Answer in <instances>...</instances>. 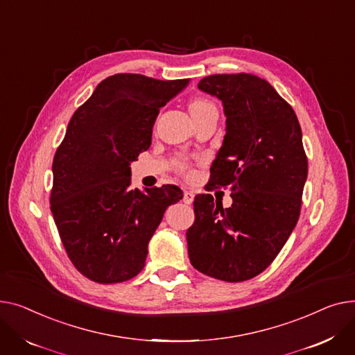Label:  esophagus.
<instances>
[{"instance_id": "1", "label": "esophagus", "mask_w": 355, "mask_h": 355, "mask_svg": "<svg viewBox=\"0 0 355 355\" xmlns=\"http://www.w3.org/2000/svg\"><path fill=\"white\" fill-rule=\"evenodd\" d=\"M193 198H195L193 192H189V191H184V192H183V202H184V203L191 205V203L193 202Z\"/></svg>"}]
</instances>
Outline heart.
I'll return each mask as SVG.
<instances>
[{
    "mask_svg": "<svg viewBox=\"0 0 355 355\" xmlns=\"http://www.w3.org/2000/svg\"><path fill=\"white\" fill-rule=\"evenodd\" d=\"M189 110H191V114H192L193 120H198L199 117H202L207 112L216 110V107H215V104L211 100H207L205 97H195L189 103ZM178 169L184 172V171H187V164L184 162H178Z\"/></svg>",
    "mask_w": 355,
    "mask_h": 355,
    "instance_id": "heart-1",
    "label": "heart"
}]
</instances>
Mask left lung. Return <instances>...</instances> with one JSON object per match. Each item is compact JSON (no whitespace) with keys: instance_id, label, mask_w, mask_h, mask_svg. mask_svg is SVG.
Here are the masks:
<instances>
[{"instance_id":"8db88e82","label":"left lung","mask_w":355,"mask_h":355,"mask_svg":"<svg viewBox=\"0 0 355 355\" xmlns=\"http://www.w3.org/2000/svg\"><path fill=\"white\" fill-rule=\"evenodd\" d=\"M198 87L223 104L226 135L207 191L229 187L232 206L195 198L187 252L199 272L242 282L270 265L298 222L308 175L302 132L293 107L254 74L207 76Z\"/></svg>"}]
</instances>
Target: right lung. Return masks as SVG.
<instances>
[{"label": "right lung", "mask_w": 355, "mask_h": 355, "mask_svg": "<svg viewBox=\"0 0 355 355\" xmlns=\"http://www.w3.org/2000/svg\"><path fill=\"white\" fill-rule=\"evenodd\" d=\"M187 85L114 74L69 123L53 160L51 212L70 261L94 282L136 277L164 211L183 198L175 184L130 189V163L150 148L160 107Z\"/></svg>", "instance_id": "add662e5"}]
</instances>
